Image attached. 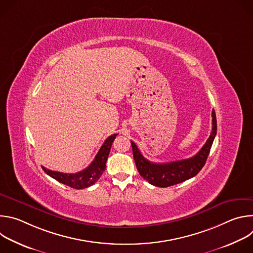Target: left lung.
<instances>
[{
  "label": "left lung",
  "mask_w": 253,
  "mask_h": 253,
  "mask_svg": "<svg viewBox=\"0 0 253 253\" xmlns=\"http://www.w3.org/2000/svg\"><path fill=\"white\" fill-rule=\"evenodd\" d=\"M217 131L215 111L212 110V131L203 147L191 158L168 163H153L141 154L136 144L131 141L133 157L139 174L147 181L158 187H168L194 177L204 166Z\"/></svg>",
  "instance_id": "obj_1"
}]
</instances>
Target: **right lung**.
Segmentation results:
<instances>
[{
  "label": "right lung",
  "instance_id": "right-lung-1",
  "mask_svg": "<svg viewBox=\"0 0 253 253\" xmlns=\"http://www.w3.org/2000/svg\"><path fill=\"white\" fill-rule=\"evenodd\" d=\"M117 134H113L108 137L103 145L101 146L99 152L95 156L92 163L85 168L84 170L77 173H62L58 171H52L45 167H42L43 170L52 178L56 179L57 181L70 186L75 189H84L93 185L97 180L101 177L106 168V161L109 155L112 143L116 138Z\"/></svg>",
  "mask_w": 253,
  "mask_h": 253
}]
</instances>
